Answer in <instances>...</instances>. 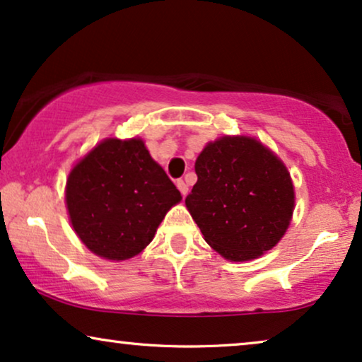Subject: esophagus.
<instances>
[{
  "instance_id": "1",
  "label": "esophagus",
  "mask_w": 362,
  "mask_h": 362,
  "mask_svg": "<svg viewBox=\"0 0 362 362\" xmlns=\"http://www.w3.org/2000/svg\"><path fill=\"white\" fill-rule=\"evenodd\" d=\"M177 187H178V190H180V194L184 197L189 194V185H187L184 180H177Z\"/></svg>"
}]
</instances>
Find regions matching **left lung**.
Segmentation results:
<instances>
[{"label": "left lung", "mask_w": 362, "mask_h": 362, "mask_svg": "<svg viewBox=\"0 0 362 362\" xmlns=\"http://www.w3.org/2000/svg\"><path fill=\"white\" fill-rule=\"evenodd\" d=\"M195 173L185 205L205 242L221 257L253 259L285 235L295 209L290 173L257 139L210 142L197 158Z\"/></svg>", "instance_id": "left-lung-1"}]
</instances>
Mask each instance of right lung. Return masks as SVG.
I'll use <instances>...</instances> for the list:
<instances>
[{
    "instance_id": "obj_1",
    "label": "right lung",
    "mask_w": 362,
    "mask_h": 362,
    "mask_svg": "<svg viewBox=\"0 0 362 362\" xmlns=\"http://www.w3.org/2000/svg\"><path fill=\"white\" fill-rule=\"evenodd\" d=\"M180 192L141 139H107L72 168L66 204L86 247L107 259L141 253Z\"/></svg>"
}]
</instances>
